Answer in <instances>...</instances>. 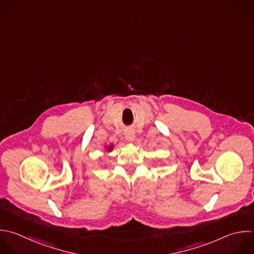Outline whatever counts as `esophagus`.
Wrapping results in <instances>:
<instances>
[{
    "instance_id": "esophagus-1",
    "label": "esophagus",
    "mask_w": 254,
    "mask_h": 254,
    "mask_svg": "<svg viewBox=\"0 0 254 254\" xmlns=\"http://www.w3.org/2000/svg\"><path fill=\"white\" fill-rule=\"evenodd\" d=\"M124 134H125L126 137H128V138H130V139H133V138L135 137V133H134V131H133L132 129H127V130H125Z\"/></svg>"
}]
</instances>
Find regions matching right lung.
I'll list each match as a JSON object with an SVG mask.
<instances>
[{
	"mask_svg": "<svg viewBox=\"0 0 254 254\" xmlns=\"http://www.w3.org/2000/svg\"><path fill=\"white\" fill-rule=\"evenodd\" d=\"M112 148H113V146H112V145L108 146V147H107V151H112Z\"/></svg>",
	"mask_w": 254,
	"mask_h": 254,
	"instance_id": "obj_1",
	"label": "right lung"
}]
</instances>
